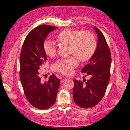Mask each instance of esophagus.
I'll list each match as a JSON object with an SVG mask.
<instances>
[{"mask_svg":"<svg viewBox=\"0 0 130 130\" xmlns=\"http://www.w3.org/2000/svg\"><path fill=\"white\" fill-rule=\"evenodd\" d=\"M67 80V79L66 78H63V79H62L61 80V83L64 82V81H66Z\"/></svg>","mask_w":130,"mask_h":130,"instance_id":"34e87169","label":"esophagus"}]
</instances>
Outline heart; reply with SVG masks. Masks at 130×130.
I'll return each mask as SVG.
<instances>
[{
    "instance_id": "1",
    "label": "heart",
    "mask_w": 130,
    "mask_h": 130,
    "mask_svg": "<svg viewBox=\"0 0 130 130\" xmlns=\"http://www.w3.org/2000/svg\"><path fill=\"white\" fill-rule=\"evenodd\" d=\"M57 39L60 43L69 46V53L73 54L82 62L89 60L96 50L95 40L92 34L87 31L66 29L58 35ZM44 49L46 53L51 57L56 54V46L50 41H45ZM77 66L76 58L70 56L58 60L52 66V69L63 75L69 76L73 74L74 68Z\"/></svg>"
}]
</instances>
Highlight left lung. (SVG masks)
<instances>
[{
  "label": "left lung",
  "instance_id": "1",
  "mask_svg": "<svg viewBox=\"0 0 130 130\" xmlns=\"http://www.w3.org/2000/svg\"><path fill=\"white\" fill-rule=\"evenodd\" d=\"M98 36L97 47L88 63L81 70L90 78L84 83L74 79L73 100L83 108H89L102 100L106 92L110 77L111 55L104 36L94 26Z\"/></svg>",
  "mask_w": 130,
  "mask_h": 130
}]
</instances>
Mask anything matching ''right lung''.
Instances as JSON below:
<instances>
[{
	"instance_id": "right-lung-1",
	"label": "right lung",
	"mask_w": 130,
	"mask_h": 130,
	"mask_svg": "<svg viewBox=\"0 0 130 130\" xmlns=\"http://www.w3.org/2000/svg\"><path fill=\"white\" fill-rule=\"evenodd\" d=\"M57 28L41 25L32 29L24 40L20 56V78L24 94L28 101L39 109H46L54 104L60 85V80L54 74L48 81H43L40 72L47 60L45 39Z\"/></svg>"
}]
</instances>
